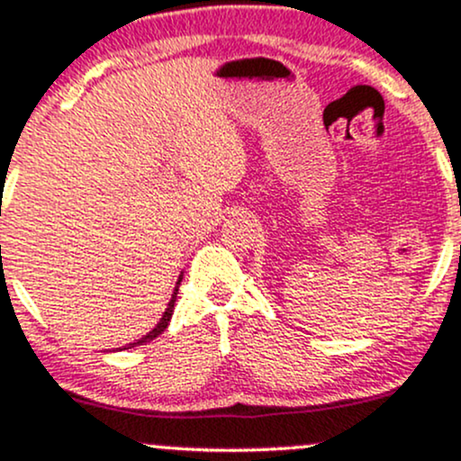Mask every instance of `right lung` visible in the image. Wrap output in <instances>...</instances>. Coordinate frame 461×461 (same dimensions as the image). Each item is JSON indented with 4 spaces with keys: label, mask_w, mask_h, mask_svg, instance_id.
Here are the masks:
<instances>
[{
    "label": "right lung",
    "mask_w": 461,
    "mask_h": 461,
    "mask_svg": "<svg viewBox=\"0 0 461 461\" xmlns=\"http://www.w3.org/2000/svg\"><path fill=\"white\" fill-rule=\"evenodd\" d=\"M179 285H181V276H179V280H176V286H175V293H173V297H170V302H168V308H166L164 311V315H161V320H159V323H157V326L153 328V330L149 332V335H144L141 339H138V341L135 343H129V346L126 348H133V346H144V343H149V341H153L155 337H159L161 332L166 330V328H168V321H170V317H173V311H175V302H176V291H179ZM124 348V350H126Z\"/></svg>",
    "instance_id": "right-lung-1"
}]
</instances>
